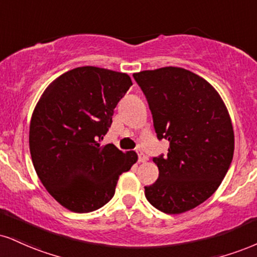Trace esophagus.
Wrapping results in <instances>:
<instances>
[{"label":"esophagus","instance_id":"1","mask_svg":"<svg viewBox=\"0 0 257 257\" xmlns=\"http://www.w3.org/2000/svg\"><path fill=\"white\" fill-rule=\"evenodd\" d=\"M137 152H138V156H139V163H144V162H146V160H147L146 154H145L144 152H142V151L140 150V148H138Z\"/></svg>","mask_w":257,"mask_h":257}]
</instances>
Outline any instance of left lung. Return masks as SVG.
Returning a JSON list of instances; mask_svg holds the SVG:
<instances>
[{
    "mask_svg": "<svg viewBox=\"0 0 257 257\" xmlns=\"http://www.w3.org/2000/svg\"><path fill=\"white\" fill-rule=\"evenodd\" d=\"M147 99L166 156L153 157L159 177L145 187L148 202L168 214L195 208L211 197L233 158L234 135L227 109L205 79L178 67L133 74Z\"/></svg>",
    "mask_w": 257,
    "mask_h": 257,
    "instance_id": "8db88e82",
    "label": "left lung"
}]
</instances>
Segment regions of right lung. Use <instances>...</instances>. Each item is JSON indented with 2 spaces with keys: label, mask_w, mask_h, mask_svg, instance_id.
<instances>
[{
  "label": "right lung",
  "mask_w": 257,
  "mask_h": 257,
  "mask_svg": "<svg viewBox=\"0 0 257 257\" xmlns=\"http://www.w3.org/2000/svg\"><path fill=\"white\" fill-rule=\"evenodd\" d=\"M132 85L124 73L79 67L52 81L33 111V166L49 194L69 211L88 213L106 205L119 175L137 163L135 152L100 146Z\"/></svg>",
  "instance_id": "obj_1"
}]
</instances>
